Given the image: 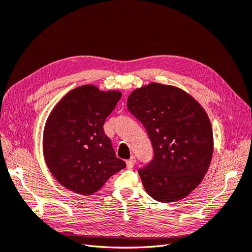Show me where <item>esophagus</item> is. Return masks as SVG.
<instances>
[{"label":"esophagus","instance_id":"34e87169","mask_svg":"<svg viewBox=\"0 0 252 252\" xmlns=\"http://www.w3.org/2000/svg\"><path fill=\"white\" fill-rule=\"evenodd\" d=\"M134 164H135V158L134 157H131L130 158L127 159V161H126V166H127L128 169H131L132 167L134 166Z\"/></svg>","mask_w":252,"mask_h":252}]
</instances>
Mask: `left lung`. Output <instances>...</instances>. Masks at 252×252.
Segmentation results:
<instances>
[{"label": "left lung", "instance_id": "obj_1", "mask_svg": "<svg viewBox=\"0 0 252 252\" xmlns=\"http://www.w3.org/2000/svg\"><path fill=\"white\" fill-rule=\"evenodd\" d=\"M127 106L154 148V158L138 170L146 191L165 203L187 196L211 162L213 135L207 114L185 91L158 83L134 90Z\"/></svg>", "mask_w": 252, "mask_h": 252}]
</instances>
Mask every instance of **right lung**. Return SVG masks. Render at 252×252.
Instances as JSON below:
<instances>
[{"label":"right lung","mask_w":252,"mask_h":252,"mask_svg":"<svg viewBox=\"0 0 252 252\" xmlns=\"http://www.w3.org/2000/svg\"><path fill=\"white\" fill-rule=\"evenodd\" d=\"M122 96L84 85L66 94L49 116L43 150L50 172L64 187L80 194L97 191L126 167L104 132L106 119Z\"/></svg>","instance_id":"add662e5"}]
</instances>
